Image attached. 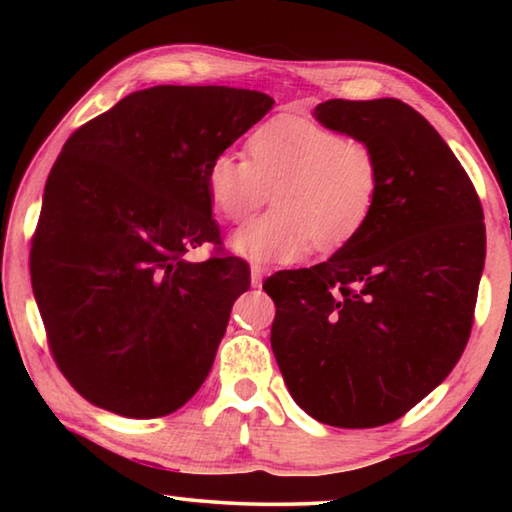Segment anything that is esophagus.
Returning a JSON list of instances; mask_svg holds the SVG:
<instances>
[{
    "label": "esophagus",
    "instance_id": "esophagus-1",
    "mask_svg": "<svg viewBox=\"0 0 512 512\" xmlns=\"http://www.w3.org/2000/svg\"><path fill=\"white\" fill-rule=\"evenodd\" d=\"M266 273L268 271L264 266H259V264L250 266V284H253V287H262V280H264Z\"/></svg>",
    "mask_w": 512,
    "mask_h": 512
}]
</instances>
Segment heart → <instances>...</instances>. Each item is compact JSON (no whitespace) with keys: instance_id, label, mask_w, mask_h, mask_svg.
Here are the masks:
<instances>
[{"instance_id":"b5f03b06","label":"heart","mask_w":512,"mask_h":512,"mask_svg":"<svg viewBox=\"0 0 512 512\" xmlns=\"http://www.w3.org/2000/svg\"><path fill=\"white\" fill-rule=\"evenodd\" d=\"M248 158L207 164V196L221 221L241 223L273 189L275 207L230 239L255 262H298L311 246L348 244L375 214L381 169L372 146L307 119H271L248 137Z\"/></svg>"}]
</instances>
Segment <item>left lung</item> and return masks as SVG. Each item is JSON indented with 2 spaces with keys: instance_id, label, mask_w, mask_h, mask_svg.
<instances>
[{
  "instance_id": "obj_1",
  "label": "left lung",
  "mask_w": 512,
  "mask_h": 512,
  "mask_svg": "<svg viewBox=\"0 0 512 512\" xmlns=\"http://www.w3.org/2000/svg\"><path fill=\"white\" fill-rule=\"evenodd\" d=\"M314 117L372 146L379 201L327 262L264 282L275 302L271 345L311 418L381 427L461 359L483 273V210L452 149L400 99H329Z\"/></svg>"
}]
</instances>
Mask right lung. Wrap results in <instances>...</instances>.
I'll return each mask as SVG.
<instances>
[{"label":"right lung","mask_w":512,"mask_h":512,"mask_svg":"<svg viewBox=\"0 0 512 512\" xmlns=\"http://www.w3.org/2000/svg\"><path fill=\"white\" fill-rule=\"evenodd\" d=\"M273 103L225 85H155L65 142L42 196L31 284L54 361L99 409L160 418L205 381L250 287L244 259H185L221 244L207 164Z\"/></svg>","instance_id":"obj_1"}]
</instances>
